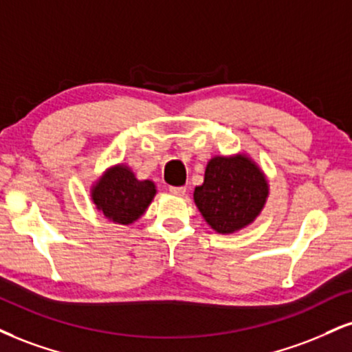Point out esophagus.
Instances as JSON below:
<instances>
[{
    "label": "esophagus",
    "mask_w": 352,
    "mask_h": 352,
    "mask_svg": "<svg viewBox=\"0 0 352 352\" xmlns=\"http://www.w3.org/2000/svg\"><path fill=\"white\" fill-rule=\"evenodd\" d=\"M168 192L172 195H177V197H184L185 192H187V188L185 187H168Z\"/></svg>",
    "instance_id": "1"
}]
</instances>
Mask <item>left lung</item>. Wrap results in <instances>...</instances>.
Here are the masks:
<instances>
[{
  "mask_svg": "<svg viewBox=\"0 0 352 352\" xmlns=\"http://www.w3.org/2000/svg\"><path fill=\"white\" fill-rule=\"evenodd\" d=\"M269 197L264 172L244 154L217 155L206 165L205 180L193 200L205 221L219 234H231L259 217Z\"/></svg>",
  "mask_w": 352,
  "mask_h": 352,
  "instance_id": "1",
  "label": "left lung"
}]
</instances>
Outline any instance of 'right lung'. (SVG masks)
<instances>
[{
	"instance_id": "right-lung-1",
	"label": "right lung",
	"mask_w": 352,
	"mask_h": 352,
	"mask_svg": "<svg viewBox=\"0 0 352 352\" xmlns=\"http://www.w3.org/2000/svg\"><path fill=\"white\" fill-rule=\"evenodd\" d=\"M154 182L138 180L128 165L108 168L91 187V200L109 221L131 224L139 219L154 200Z\"/></svg>"
}]
</instances>
